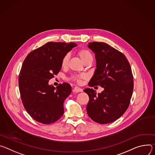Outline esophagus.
Returning a JSON list of instances; mask_svg holds the SVG:
<instances>
[{
	"label": "esophagus",
	"mask_w": 155,
	"mask_h": 155,
	"mask_svg": "<svg viewBox=\"0 0 155 155\" xmlns=\"http://www.w3.org/2000/svg\"><path fill=\"white\" fill-rule=\"evenodd\" d=\"M73 91L76 93H78V92H81L83 91V90L81 88H79L78 87H75L73 89Z\"/></svg>",
	"instance_id": "34e87169"
}]
</instances>
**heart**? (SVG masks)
<instances>
[{
  "label": "heart",
  "mask_w": 155,
  "mask_h": 155,
  "mask_svg": "<svg viewBox=\"0 0 155 155\" xmlns=\"http://www.w3.org/2000/svg\"><path fill=\"white\" fill-rule=\"evenodd\" d=\"M77 54L80 57L81 60L84 63L87 61L93 60V56L91 51L87 48H81L77 51ZM69 61V55L68 54L64 55L61 60V66L62 68H65L67 66ZM85 78V75H76L72 77V80L76 82L78 84L82 82V80Z\"/></svg>",
  "instance_id": "obj_1"
}]
</instances>
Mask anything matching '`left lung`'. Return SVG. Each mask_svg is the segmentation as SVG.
Here are the masks:
<instances>
[{
  "mask_svg": "<svg viewBox=\"0 0 155 155\" xmlns=\"http://www.w3.org/2000/svg\"><path fill=\"white\" fill-rule=\"evenodd\" d=\"M88 47L97 61L89 85H100L104 91L97 94L93 89L84 90L89 97L87 114L96 123L108 124L121 117L129 106L134 90L131 67L122 52L106 43L89 42Z\"/></svg>",
  "mask_w": 155,
  "mask_h": 155,
  "instance_id": "8db88e82",
  "label": "left lung"
}]
</instances>
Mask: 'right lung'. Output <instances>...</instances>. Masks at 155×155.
I'll use <instances>...</instances> for the list:
<instances>
[{
    "mask_svg": "<svg viewBox=\"0 0 155 155\" xmlns=\"http://www.w3.org/2000/svg\"><path fill=\"white\" fill-rule=\"evenodd\" d=\"M76 46L74 42H49L25 59L18 78L20 93L25 110L36 121L49 124L63 116L71 85L64 82L55 88L48 81L60 71L63 57Z\"/></svg>",
    "mask_w": 155,
    "mask_h": 155,
    "instance_id": "obj_1",
    "label": "right lung"
}]
</instances>
